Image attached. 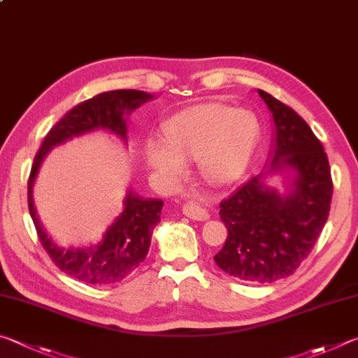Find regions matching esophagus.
<instances>
[{
	"label": "esophagus",
	"mask_w": 358,
	"mask_h": 358,
	"mask_svg": "<svg viewBox=\"0 0 358 358\" xmlns=\"http://www.w3.org/2000/svg\"><path fill=\"white\" fill-rule=\"evenodd\" d=\"M182 212L187 217L192 218V220H208L209 218L208 210H206L199 203L193 201V199H189V201L184 203Z\"/></svg>",
	"instance_id": "obj_1"
}]
</instances>
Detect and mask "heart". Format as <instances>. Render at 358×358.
Wrapping results in <instances>:
<instances>
[{"label": "heart", "mask_w": 358, "mask_h": 358, "mask_svg": "<svg viewBox=\"0 0 358 358\" xmlns=\"http://www.w3.org/2000/svg\"><path fill=\"white\" fill-rule=\"evenodd\" d=\"M259 135L253 113L224 103H203L169 119L165 141H150L148 163L163 178L179 180L184 162H198L210 184L234 182L245 171Z\"/></svg>", "instance_id": "1"}]
</instances>
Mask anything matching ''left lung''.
I'll use <instances>...</instances> for the list:
<instances>
[{
  "label": "left lung",
  "instance_id": "1",
  "mask_svg": "<svg viewBox=\"0 0 358 358\" xmlns=\"http://www.w3.org/2000/svg\"><path fill=\"white\" fill-rule=\"evenodd\" d=\"M275 122L273 160L267 171L296 173L289 195L262 182V173L220 203L228 228L214 259L231 277L264 285L286 278L308 258L329 218L334 182L322 143L291 106L258 90Z\"/></svg>",
  "mask_w": 358,
  "mask_h": 358
}]
</instances>
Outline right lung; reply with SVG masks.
Returning a JSON list of instances; mask_svg holds the SVG:
<instances>
[{"label":"right lung","instance_id":"add662e5","mask_svg":"<svg viewBox=\"0 0 358 358\" xmlns=\"http://www.w3.org/2000/svg\"><path fill=\"white\" fill-rule=\"evenodd\" d=\"M148 92L117 90L102 92L69 110L43 138L34 157L28 179V208L42 247L62 272L87 285H111L124 280L146 259L150 236L160 222L163 199L141 198L129 192L124 199L122 214L106 231L97 245L81 248H61L43 231L33 204V184L43 157L53 146L86 131L105 129L127 140V115L141 103L152 99Z\"/></svg>","mask_w":358,"mask_h":358}]
</instances>
